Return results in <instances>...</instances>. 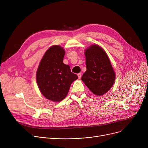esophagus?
I'll use <instances>...</instances> for the list:
<instances>
[{"label": "esophagus", "mask_w": 148, "mask_h": 148, "mask_svg": "<svg viewBox=\"0 0 148 148\" xmlns=\"http://www.w3.org/2000/svg\"><path fill=\"white\" fill-rule=\"evenodd\" d=\"M77 75H78V77H79V79H81V77H82V74L80 73H79L78 74H77Z\"/></svg>", "instance_id": "obj_1"}]
</instances>
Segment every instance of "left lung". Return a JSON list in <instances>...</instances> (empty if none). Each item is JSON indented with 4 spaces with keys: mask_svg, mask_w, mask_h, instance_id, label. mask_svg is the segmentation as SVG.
<instances>
[{
    "mask_svg": "<svg viewBox=\"0 0 148 148\" xmlns=\"http://www.w3.org/2000/svg\"><path fill=\"white\" fill-rule=\"evenodd\" d=\"M86 71L82 80L93 94L101 96L114 84L116 74L105 50L97 44H92L84 51Z\"/></svg>",
    "mask_w": 148,
    "mask_h": 148,
    "instance_id": "left-lung-1",
    "label": "left lung"
}]
</instances>
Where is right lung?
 I'll return each instance as SVG.
<instances>
[{
    "label": "right lung",
    "mask_w": 148,
    "mask_h": 148,
    "mask_svg": "<svg viewBox=\"0 0 148 148\" xmlns=\"http://www.w3.org/2000/svg\"><path fill=\"white\" fill-rule=\"evenodd\" d=\"M65 51L54 45L45 51L38 67L36 79L42 95L53 102H59L67 95L71 83L78 79L64 64Z\"/></svg>",
    "instance_id": "right-lung-1"
}]
</instances>
